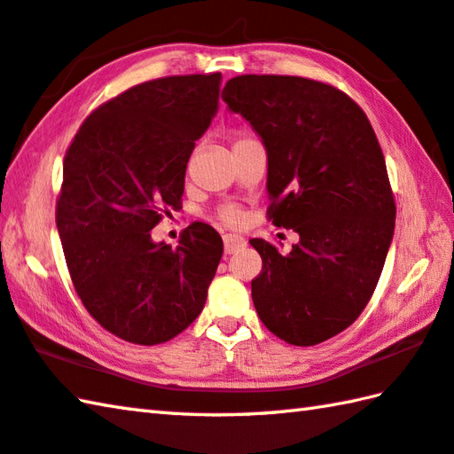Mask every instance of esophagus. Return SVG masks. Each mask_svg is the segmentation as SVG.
<instances>
[{"mask_svg":"<svg viewBox=\"0 0 454 454\" xmlns=\"http://www.w3.org/2000/svg\"><path fill=\"white\" fill-rule=\"evenodd\" d=\"M223 245H225V253L233 254V253L243 251L247 247V241L239 235H223Z\"/></svg>","mask_w":454,"mask_h":454,"instance_id":"obj_1","label":"esophagus"}]
</instances>
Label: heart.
Returning a JSON list of instances; mask_svg holds the SVG:
<instances>
[{"mask_svg": "<svg viewBox=\"0 0 454 454\" xmlns=\"http://www.w3.org/2000/svg\"><path fill=\"white\" fill-rule=\"evenodd\" d=\"M239 140H243V138H239ZM217 215L229 227L241 225V221H243V211L239 209L237 205H223V207L217 209Z\"/></svg>", "mask_w": 454, "mask_h": 454, "instance_id": "heart-1", "label": "heart"}]
</instances>
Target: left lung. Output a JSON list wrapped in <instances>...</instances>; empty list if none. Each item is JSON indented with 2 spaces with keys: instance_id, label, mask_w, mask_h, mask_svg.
Returning a JSON list of instances; mask_svg holds the SVG:
<instances>
[{
  "instance_id": "obj_1",
  "label": "left lung",
  "mask_w": 454,
  "mask_h": 454,
  "mask_svg": "<svg viewBox=\"0 0 454 454\" xmlns=\"http://www.w3.org/2000/svg\"><path fill=\"white\" fill-rule=\"evenodd\" d=\"M221 98L267 148L269 221L301 235L285 254L249 241L262 259L256 314L288 344L316 346L352 326L386 264L397 209L378 136L346 92L304 76L239 74Z\"/></svg>"
}]
</instances>
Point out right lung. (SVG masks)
Listing matches in <instances>:
<instances>
[{
  "mask_svg": "<svg viewBox=\"0 0 454 454\" xmlns=\"http://www.w3.org/2000/svg\"><path fill=\"white\" fill-rule=\"evenodd\" d=\"M219 89L221 73L136 84L92 110L67 148L55 221L68 275L92 318L130 344H164L190 326L223 254L201 221L176 249L150 237L161 213L182 205Z\"/></svg>",
  "mask_w": 454,
  "mask_h": 454,
  "instance_id": "right-lung-1",
  "label": "right lung"
}]
</instances>
